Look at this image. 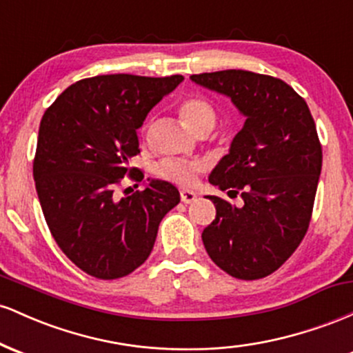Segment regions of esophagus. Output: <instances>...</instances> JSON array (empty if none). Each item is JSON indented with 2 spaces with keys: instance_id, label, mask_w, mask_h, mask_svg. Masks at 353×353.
<instances>
[{
  "instance_id": "esophagus-1",
  "label": "esophagus",
  "mask_w": 353,
  "mask_h": 353,
  "mask_svg": "<svg viewBox=\"0 0 353 353\" xmlns=\"http://www.w3.org/2000/svg\"><path fill=\"white\" fill-rule=\"evenodd\" d=\"M196 192L194 190H189V189H181V201L184 202V204H190V202L196 201Z\"/></svg>"
}]
</instances>
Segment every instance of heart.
I'll return each mask as SVG.
<instances>
[{
  "mask_svg": "<svg viewBox=\"0 0 353 353\" xmlns=\"http://www.w3.org/2000/svg\"><path fill=\"white\" fill-rule=\"evenodd\" d=\"M179 114L189 129L196 134L199 132H209L214 128L217 119V111L214 104L204 96L194 94L185 98L179 104ZM148 131V128H144ZM204 164L199 161H184L176 157H165L152 168L154 176L163 181L174 182L179 185H192L197 176L204 172Z\"/></svg>",
  "mask_w": 353,
  "mask_h": 353,
  "instance_id": "1",
  "label": "heart"
}]
</instances>
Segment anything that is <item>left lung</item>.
I'll use <instances>...</instances> for the list:
<instances>
[{"instance_id":"1","label":"left lung","mask_w":353,"mask_h":353,"mask_svg":"<svg viewBox=\"0 0 353 353\" xmlns=\"http://www.w3.org/2000/svg\"><path fill=\"white\" fill-rule=\"evenodd\" d=\"M190 79L229 96L245 124L209 176L241 197L232 205L209 196L216 219L202 232L214 264L242 281H257L281 267L309 229L322 144L305 99L274 76L244 70L192 74Z\"/></svg>"}]
</instances>
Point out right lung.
Returning a JSON list of instances; mask_svg holds the SVG:
<instances>
[{
  "label": "right lung",
  "mask_w": 353,
  "mask_h": 353,
  "mask_svg": "<svg viewBox=\"0 0 353 353\" xmlns=\"http://www.w3.org/2000/svg\"><path fill=\"white\" fill-rule=\"evenodd\" d=\"M182 79L94 76L71 84L44 111L33 161L36 192L56 244L88 275L112 281L143 265L161 221L179 204V190L165 181L123 199L116 188L124 176L144 179L128 168L139 152L137 129Z\"/></svg>",
  "instance_id": "1"
}]
</instances>
